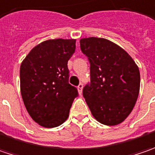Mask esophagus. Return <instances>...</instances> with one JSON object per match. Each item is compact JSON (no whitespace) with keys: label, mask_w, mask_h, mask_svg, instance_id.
<instances>
[{"label":"esophagus","mask_w":155,"mask_h":155,"mask_svg":"<svg viewBox=\"0 0 155 155\" xmlns=\"http://www.w3.org/2000/svg\"><path fill=\"white\" fill-rule=\"evenodd\" d=\"M83 88H84V86H83V84H78V93L79 94H82V91H83Z\"/></svg>","instance_id":"esophagus-1"}]
</instances>
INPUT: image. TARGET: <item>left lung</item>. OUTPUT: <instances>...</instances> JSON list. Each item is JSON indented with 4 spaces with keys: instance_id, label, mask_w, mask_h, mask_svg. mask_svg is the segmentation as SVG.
<instances>
[{
    "instance_id": "left-lung-1",
    "label": "left lung",
    "mask_w": 155,
    "mask_h": 155,
    "mask_svg": "<svg viewBox=\"0 0 155 155\" xmlns=\"http://www.w3.org/2000/svg\"><path fill=\"white\" fill-rule=\"evenodd\" d=\"M91 64V84L83 96L94 118L102 124L122 123L134 109L140 91V71L121 46L104 38L80 39Z\"/></svg>"
}]
</instances>
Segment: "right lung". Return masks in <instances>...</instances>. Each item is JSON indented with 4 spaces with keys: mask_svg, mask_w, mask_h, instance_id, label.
Returning a JSON list of instances; mask_svg holds the SVG:
<instances>
[{
    "mask_svg": "<svg viewBox=\"0 0 155 155\" xmlns=\"http://www.w3.org/2000/svg\"><path fill=\"white\" fill-rule=\"evenodd\" d=\"M76 39H48L34 46L20 69L21 93L33 121L55 128L67 120L78 90L68 83L67 62L75 52Z\"/></svg>",
    "mask_w": 155,
    "mask_h": 155,
    "instance_id": "1",
    "label": "right lung"
}]
</instances>
